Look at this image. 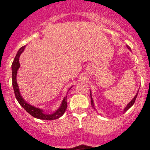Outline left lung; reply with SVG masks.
<instances>
[{
    "label": "left lung",
    "instance_id": "1",
    "mask_svg": "<svg viewBox=\"0 0 150 150\" xmlns=\"http://www.w3.org/2000/svg\"><path fill=\"white\" fill-rule=\"evenodd\" d=\"M127 48H128V49H129V50H131V48H130V47L128 46H127ZM137 95H138V92H137V94H136V96H134V99H133L132 100H131V102H129V103H128V104H127V106H126V107H125V108L124 109V111H123V112H126L127 110H128V109H130V108H131V107H132L133 104H134V102H135L136 99H137ZM91 105H92V107H93V108H94V104H93V99H92L91 93ZM94 109H95V108H94Z\"/></svg>",
    "mask_w": 150,
    "mask_h": 150
}]
</instances>
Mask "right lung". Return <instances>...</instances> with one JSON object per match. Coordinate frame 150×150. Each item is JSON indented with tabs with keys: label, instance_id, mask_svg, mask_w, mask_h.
<instances>
[{
	"label": "right lung",
	"instance_id": "obj_1",
	"mask_svg": "<svg viewBox=\"0 0 150 150\" xmlns=\"http://www.w3.org/2000/svg\"><path fill=\"white\" fill-rule=\"evenodd\" d=\"M25 48V46H24L19 48V50L18 51L17 54H16V57H15L11 65L12 86H13V91H14L15 96H16V99H17L19 104L28 112L29 114L31 115L33 117H35V118L40 119V120H55V119H58L59 117H62V116L64 115L67 107V96L64 98V99H63L59 108L57 111L54 112V113H52V114H46V113L43 112V110H41V109H39L38 108V107H33V106L30 105V104H28V102H25V101L24 100L23 98L22 97V96H21L20 92H19V86H18L17 82H16V75H17L18 69H19V67H20V64H19V57H20L21 54L24 51Z\"/></svg>",
	"mask_w": 150,
	"mask_h": 150
}]
</instances>
